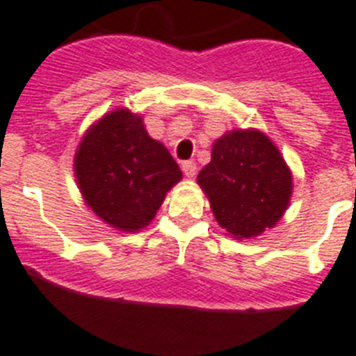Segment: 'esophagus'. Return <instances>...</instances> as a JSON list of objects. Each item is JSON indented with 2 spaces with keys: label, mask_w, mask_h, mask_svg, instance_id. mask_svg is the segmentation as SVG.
I'll list each match as a JSON object with an SVG mask.
<instances>
[{
  "label": "esophagus",
  "mask_w": 356,
  "mask_h": 356,
  "mask_svg": "<svg viewBox=\"0 0 356 356\" xmlns=\"http://www.w3.org/2000/svg\"><path fill=\"white\" fill-rule=\"evenodd\" d=\"M183 173L186 177H195V173H197V164L193 163V161H184Z\"/></svg>",
  "instance_id": "esophagus-1"
}]
</instances>
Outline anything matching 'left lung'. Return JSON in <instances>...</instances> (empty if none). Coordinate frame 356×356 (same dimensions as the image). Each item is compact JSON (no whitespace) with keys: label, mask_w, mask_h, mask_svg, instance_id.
Wrapping results in <instances>:
<instances>
[{"label":"left lung","mask_w":356,"mask_h":356,"mask_svg":"<svg viewBox=\"0 0 356 356\" xmlns=\"http://www.w3.org/2000/svg\"><path fill=\"white\" fill-rule=\"evenodd\" d=\"M197 183L219 227L238 239L273 228L293 193V175L282 153L258 129H234L218 138Z\"/></svg>","instance_id":"left-lung-1"}]
</instances>
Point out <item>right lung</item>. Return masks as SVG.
<instances>
[{"instance_id":"obj_1","label":"right lung","mask_w":356,"mask_h":356,"mask_svg":"<svg viewBox=\"0 0 356 356\" xmlns=\"http://www.w3.org/2000/svg\"><path fill=\"white\" fill-rule=\"evenodd\" d=\"M74 175L88 204L104 223L124 232L149 225L166 192L183 177L179 164L153 140L129 109H115L83 135Z\"/></svg>"}]
</instances>
